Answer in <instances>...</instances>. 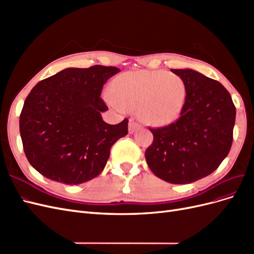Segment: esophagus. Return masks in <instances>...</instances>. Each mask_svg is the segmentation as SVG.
Here are the masks:
<instances>
[{
    "label": "esophagus",
    "mask_w": 254,
    "mask_h": 254,
    "mask_svg": "<svg viewBox=\"0 0 254 254\" xmlns=\"http://www.w3.org/2000/svg\"><path fill=\"white\" fill-rule=\"evenodd\" d=\"M140 127L141 125L137 122H135L134 119L129 120V133H133L135 130H137Z\"/></svg>",
    "instance_id": "34e87169"
}]
</instances>
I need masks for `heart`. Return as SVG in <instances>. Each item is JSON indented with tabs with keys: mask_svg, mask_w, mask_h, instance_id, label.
<instances>
[{
	"mask_svg": "<svg viewBox=\"0 0 254 254\" xmlns=\"http://www.w3.org/2000/svg\"><path fill=\"white\" fill-rule=\"evenodd\" d=\"M187 93L186 82L178 75L162 70L133 71L112 80L109 101L121 109L137 108L144 123L161 127L180 117Z\"/></svg>",
	"mask_w": 254,
	"mask_h": 254,
	"instance_id": "b5f03b06",
	"label": "heart"
}]
</instances>
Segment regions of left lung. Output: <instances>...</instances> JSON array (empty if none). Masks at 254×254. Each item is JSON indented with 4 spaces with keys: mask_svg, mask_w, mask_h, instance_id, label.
<instances>
[{
    "mask_svg": "<svg viewBox=\"0 0 254 254\" xmlns=\"http://www.w3.org/2000/svg\"><path fill=\"white\" fill-rule=\"evenodd\" d=\"M171 71L186 82V106L173 124L149 127L153 141L145 158L160 179L187 184L212 174L228 156L236 109L219 81L189 68Z\"/></svg>",
    "mask_w": 254,
    "mask_h": 254,
    "instance_id": "left-lung-1",
    "label": "left lung"
}]
</instances>
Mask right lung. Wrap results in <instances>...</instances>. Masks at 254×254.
<instances>
[{"mask_svg": "<svg viewBox=\"0 0 254 254\" xmlns=\"http://www.w3.org/2000/svg\"><path fill=\"white\" fill-rule=\"evenodd\" d=\"M115 66L70 67L38 82L20 114L25 156L45 178L80 184L103 172L113 144L128 133V119L109 125L101 112L105 82Z\"/></svg>", "mask_w": 254, "mask_h": 254, "instance_id": "add662e5", "label": "right lung"}]
</instances>
